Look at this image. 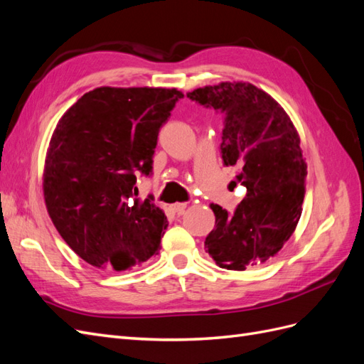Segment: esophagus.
I'll return each instance as SVG.
<instances>
[{
  "label": "esophagus",
  "instance_id": "esophagus-1",
  "mask_svg": "<svg viewBox=\"0 0 364 364\" xmlns=\"http://www.w3.org/2000/svg\"><path fill=\"white\" fill-rule=\"evenodd\" d=\"M186 203H173L170 205V211L174 214H182L185 211Z\"/></svg>",
  "mask_w": 364,
  "mask_h": 364
}]
</instances>
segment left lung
<instances>
[{"label":"left lung","instance_id":"left-lung-1","mask_svg":"<svg viewBox=\"0 0 364 364\" xmlns=\"http://www.w3.org/2000/svg\"><path fill=\"white\" fill-rule=\"evenodd\" d=\"M226 114L222 132L225 165H240L237 181L247 194L234 214L211 203L215 228L205 250L228 270L267 262L287 243L302 214L306 162L301 138L284 107L247 82H222L186 94Z\"/></svg>","mask_w":364,"mask_h":364}]
</instances>
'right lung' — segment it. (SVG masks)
<instances>
[{"mask_svg":"<svg viewBox=\"0 0 364 364\" xmlns=\"http://www.w3.org/2000/svg\"><path fill=\"white\" fill-rule=\"evenodd\" d=\"M183 94L176 87L100 86L83 94L54 129L42 176L43 200L67 245L91 266L124 272L161 249L168 222L138 197L158 134Z\"/></svg>","mask_w":364,"mask_h":364,"instance_id":"1","label":"right lung"}]
</instances>
